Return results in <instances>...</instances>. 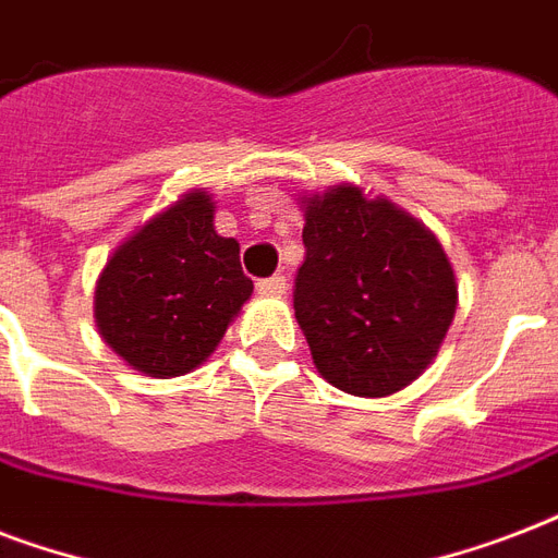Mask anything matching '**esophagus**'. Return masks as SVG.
<instances>
[{
	"label": "esophagus",
	"mask_w": 558,
	"mask_h": 558,
	"mask_svg": "<svg viewBox=\"0 0 558 558\" xmlns=\"http://www.w3.org/2000/svg\"><path fill=\"white\" fill-rule=\"evenodd\" d=\"M287 289H289V283L283 275H271V278H266L257 283V292H260V295H271V298L287 295Z\"/></svg>",
	"instance_id": "esophagus-1"
}]
</instances>
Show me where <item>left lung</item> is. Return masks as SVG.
<instances>
[{"label": "left lung", "instance_id": "obj_1", "mask_svg": "<svg viewBox=\"0 0 558 558\" xmlns=\"http://www.w3.org/2000/svg\"><path fill=\"white\" fill-rule=\"evenodd\" d=\"M295 318L332 388L388 397L437 356L458 310L440 240L393 202L356 185L304 199Z\"/></svg>", "mask_w": 558, "mask_h": 558}]
</instances>
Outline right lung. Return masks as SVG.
I'll return each mask as SVG.
<instances>
[{
  "mask_svg": "<svg viewBox=\"0 0 558 558\" xmlns=\"http://www.w3.org/2000/svg\"><path fill=\"white\" fill-rule=\"evenodd\" d=\"M252 289L240 243L214 231L210 193L191 191L112 252L95 287V324L133 371L168 379L217 350Z\"/></svg>",
  "mask_w": 558,
  "mask_h": 558,
  "instance_id": "1",
  "label": "right lung"
}]
</instances>
